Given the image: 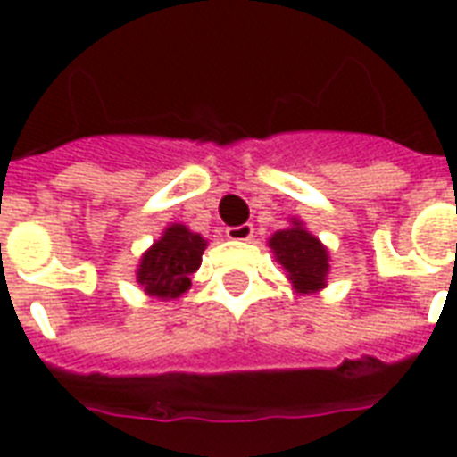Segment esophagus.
Wrapping results in <instances>:
<instances>
[{"instance_id":"34e87169","label":"esophagus","mask_w":457,"mask_h":457,"mask_svg":"<svg viewBox=\"0 0 457 457\" xmlns=\"http://www.w3.org/2000/svg\"><path fill=\"white\" fill-rule=\"evenodd\" d=\"M253 237V225L251 222H244V225H237V228H228V239L232 242H249Z\"/></svg>"}]
</instances>
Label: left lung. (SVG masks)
I'll use <instances>...</instances> for the list:
<instances>
[{
    "instance_id": "8db88e82",
    "label": "left lung",
    "mask_w": 457,
    "mask_h": 457,
    "mask_svg": "<svg viewBox=\"0 0 457 457\" xmlns=\"http://www.w3.org/2000/svg\"><path fill=\"white\" fill-rule=\"evenodd\" d=\"M268 246L275 253V261L287 270L296 292L312 294L325 289L329 253L318 237L303 228V222L292 218V228L275 232Z\"/></svg>"
}]
</instances>
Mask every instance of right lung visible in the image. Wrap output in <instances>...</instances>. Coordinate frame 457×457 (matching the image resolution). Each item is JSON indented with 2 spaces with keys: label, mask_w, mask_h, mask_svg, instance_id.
I'll return each instance as SVG.
<instances>
[{
  "label": "right lung",
  "mask_w": 457,
  "mask_h": 457,
  "mask_svg": "<svg viewBox=\"0 0 457 457\" xmlns=\"http://www.w3.org/2000/svg\"><path fill=\"white\" fill-rule=\"evenodd\" d=\"M206 239L185 225H168L161 239L146 251L137 268V282L149 296L161 301L178 299L192 287V275L199 270Z\"/></svg>",
  "instance_id": "1"
}]
</instances>
